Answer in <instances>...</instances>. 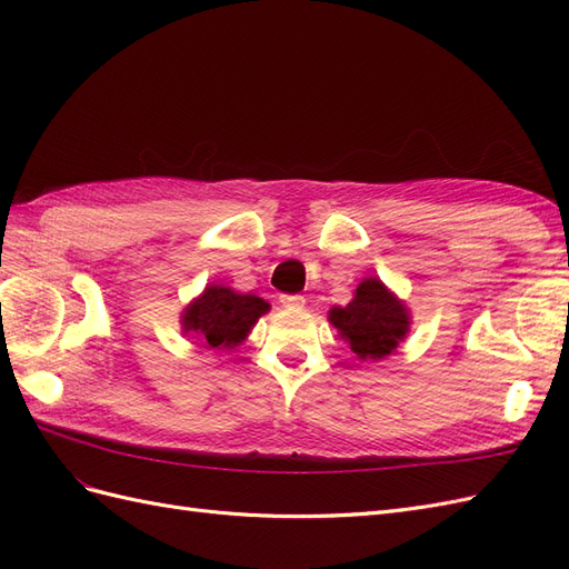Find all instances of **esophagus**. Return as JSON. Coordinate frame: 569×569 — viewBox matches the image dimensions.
Returning <instances> with one entry per match:
<instances>
[{"label":"esophagus","mask_w":569,"mask_h":569,"mask_svg":"<svg viewBox=\"0 0 569 569\" xmlns=\"http://www.w3.org/2000/svg\"><path fill=\"white\" fill-rule=\"evenodd\" d=\"M280 303H282L284 308H295V311H301V308L306 306V299L299 297V295H282V297H280Z\"/></svg>","instance_id":"esophagus-1"}]
</instances>
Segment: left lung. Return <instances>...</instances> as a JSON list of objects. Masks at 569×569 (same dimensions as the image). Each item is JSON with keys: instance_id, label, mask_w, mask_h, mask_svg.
Wrapping results in <instances>:
<instances>
[{"instance_id": "left-lung-1", "label": "left lung", "mask_w": 569, "mask_h": 569, "mask_svg": "<svg viewBox=\"0 0 569 569\" xmlns=\"http://www.w3.org/2000/svg\"><path fill=\"white\" fill-rule=\"evenodd\" d=\"M327 320L358 360L377 363L396 353L410 332V308L380 278H363L347 306H335Z\"/></svg>"}]
</instances>
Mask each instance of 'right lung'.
I'll return each instance as SVG.
<instances>
[{
    "instance_id": "1",
    "label": "right lung",
    "mask_w": 569,
    "mask_h": 569,
    "mask_svg": "<svg viewBox=\"0 0 569 569\" xmlns=\"http://www.w3.org/2000/svg\"><path fill=\"white\" fill-rule=\"evenodd\" d=\"M270 303L256 295H239L226 284H206L180 313L182 335L201 339L211 349H234L242 343Z\"/></svg>"
}]
</instances>
